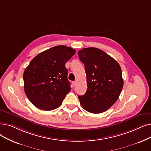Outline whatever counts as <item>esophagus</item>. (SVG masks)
I'll return each instance as SVG.
<instances>
[{
    "mask_svg": "<svg viewBox=\"0 0 151 151\" xmlns=\"http://www.w3.org/2000/svg\"><path fill=\"white\" fill-rule=\"evenodd\" d=\"M72 84H73V86H75V85H76V82L75 81H73V82H72Z\"/></svg>",
    "mask_w": 151,
    "mask_h": 151,
    "instance_id": "obj_1",
    "label": "esophagus"
}]
</instances>
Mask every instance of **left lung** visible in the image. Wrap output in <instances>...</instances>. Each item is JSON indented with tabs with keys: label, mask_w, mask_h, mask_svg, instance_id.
Returning <instances> with one entry per match:
<instances>
[{
	"label": "left lung",
	"mask_w": 151,
	"mask_h": 151,
	"mask_svg": "<svg viewBox=\"0 0 151 151\" xmlns=\"http://www.w3.org/2000/svg\"><path fill=\"white\" fill-rule=\"evenodd\" d=\"M78 54L84 64L88 86L86 93L78 96V99L88 112L102 113L113 106L122 90L123 81L120 65L97 48H84Z\"/></svg>",
	"instance_id": "left-lung-1"
}]
</instances>
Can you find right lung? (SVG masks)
<instances>
[{"label":"right lung","instance_id":"1","mask_svg":"<svg viewBox=\"0 0 151 151\" xmlns=\"http://www.w3.org/2000/svg\"><path fill=\"white\" fill-rule=\"evenodd\" d=\"M75 52L71 47L57 45L39 53L26 68L24 93L37 108L48 111L62 104L71 89L65 63Z\"/></svg>","mask_w":151,"mask_h":151}]
</instances>
